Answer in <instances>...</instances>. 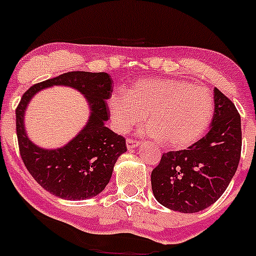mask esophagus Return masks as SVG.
Here are the masks:
<instances>
[{"instance_id": "esophagus-1", "label": "esophagus", "mask_w": 256, "mask_h": 256, "mask_svg": "<svg viewBox=\"0 0 256 256\" xmlns=\"http://www.w3.org/2000/svg\"><path fill=\"white\" fill-rule=\"evenodd\" d=\"M140 144V140H133V138H128V140H126V147H128V150L134 148V147H137Z\"/></svg>"}]
</instances>
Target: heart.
<instances>
[{
	"label": "heart",
	"mask_w": 256,
	"mask_h": 256,
	"mask_svg": "<svg viewBox=\"0 0 256 256\" xmlns=\"http://www.w3.org/2000/svg\"><path fill=\"white\" fill-rule=\"evenodd\" d=\"M109 109L116 130L126 133L148 114L147 134L168 148L192 146L207 132L214 114L210 90L174 78L138 80L126 94H114Z\"/></svg>",
	"instance_id": "1"
}]
</instances>
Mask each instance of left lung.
I'll list each match as a JSON object with an SVG mask.
<instances>
[{
	"label": "left lung",
	"instance_id": "8db88e82",
	"mask_svg": "<svg viewBox=\"0 0 256 256\" xmlns=\"http://www.w3.org/2000/svg\"><path fill=\"white\" fill-rule=\"evenodd\" d=\"M241 118L234 102L214 88L210 132L180 151H168L151 172L152 192L172 210L194 213L213 204L228 186L241 156Z\"/></svg>",
	"mask_w": 256,
	"mask_h": 256
}]
</instances>
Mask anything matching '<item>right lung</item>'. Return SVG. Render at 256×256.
<instances>
[{
	"mask_svg": "<svg viewBox=\"0 0 256 256\" xmlns=\"http://www.w3.org/2000/svg\"><path fill=\"white\" fill-rule=\"evenodd\" d=\"M52 84L77 88L92 106L89 123L67 146L43 150L32 145L24 130L27 102L39 90ZM110 76L105 72L72 71L32 85L16 108V133L20 156L38 184L68 200H82L104 190L118 157L126 151V138L104 126L110 112L106 100L112 96Z\"/></svg>",
	"mask_w": 256,
	"mask_h": 256,
	"instance_id": "1",
	"label": "right lung"
}]
</instances>
